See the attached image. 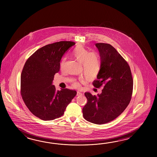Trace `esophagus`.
Returning a JSON list of instances; mask_svg holds the SVG:
<instances>
[{
	"label": "esophagus",
	"mask_w": 157,
	"mask_h": 157,
	"mask_svg": "<svg viewBox=\"0 0 157 157\" xmlns=\"http://www.w3.org/2000/svg\"><path fill=\"white\" fill-rule=\"evenodd\" d=\"M82 94V93H81L80 91H77V96H79V95H81Z\"/></svg>",
	"instance_id": "34e87169"
}]
</instances>
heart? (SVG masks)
I'll list each match as a JSON object with an SVG mask.
<instances>
[{
  "mask_svg": "<svg viewBox=\"0 0 157 157\" xmlns=\"http://www.w3.org/2000/svg\"><path fill=\"white\" fill-rule=\"evenodd\" d=\"M72 56L78 63L82 64L83 73L89 77H93L98 74L100 67V59L99 56L95 53L90 52L82 46H78L75 48L72 53ZM65 59H63L60 62V68L64 66ZM75 87H79L78 82H75Z\"/></svg>",
  "mask_w": 157,
  "mask_h": 157,
  "instance_id": "heart-1",
  "label": "heart"
}]
</instances>
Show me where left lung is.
Returning a JSON list of instances; mask_svg holds the SVG:
<instances>
[{
  "label": "left lung",
  "instance_id": "1",
  "mask_svg": "<svg viewBox=\"0 0 157 157\" xmlns=\"http://www.w3.org/2000/svg\"><path fill=\"white\" fill-rule=\"evenodd\" d=\"M100 54V70L93 82L101 93L97 96L85 93L87 102L82 109L86 120L97 124L108 123L118 117L130 103L133 80L130 68L116 49L110 44H95Z\"/></svg>",
  "mask_w": 157,
  "mask_h": 157
}]
</instances>
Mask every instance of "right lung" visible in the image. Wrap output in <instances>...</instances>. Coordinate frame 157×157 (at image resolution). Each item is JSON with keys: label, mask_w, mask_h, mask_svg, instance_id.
<instances>
[{"label": "right lung", "mask_w": 157, "mask_h": 157, "mask_svg": "<svg viewBox=\"0 0 157 157\" xmlns=\"http://www.w3.org/2000/svg\"><path fill=\"white\" fill-rule=\"evenodd\" d=\"M75 44L62 41L37 50L24 65L21 76V94L30 112L44 121L63 116L67 105L76 96V90H56L54 75L60 70L62 57Z\"/></svg>", "instance_id": "add662e5"}]
</instances>
